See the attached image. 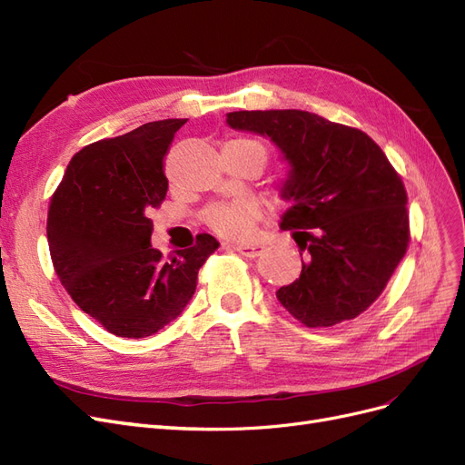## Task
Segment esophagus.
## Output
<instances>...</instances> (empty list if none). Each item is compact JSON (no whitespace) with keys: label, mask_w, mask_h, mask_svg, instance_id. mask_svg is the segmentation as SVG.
<instances>
[{"label":"esophagus","mask_w":465,"mask_h":465,"mask_svg":"<svg viewBox=\"0 0 465 465\" xmlns=\"http://www.w3.org/2000/svg\"><path fill=\"white\" fill-rule=\"evenodd\" d=\"M226 245L233 247L237 252L245 254V257H261V254L264 252V245L262 243H235V245L226 243Z\"/></svg>","instance_id":"esophagus-1"}]
</instances>
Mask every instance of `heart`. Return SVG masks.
<instances>
[{"instance_id": "obj_1", "label": "heart", "mask_w": 465, "mask_h": 465, "mask_svg": "<svg viewBox=\"0 0 465 465\" xmlns=\"http://www.w3.org/2000/svg\"><path fill=\"white\" fill-rule=\"evenodd\" d=\"M247 143H252V141H247ZM254 216H257V206H254L249 199H235V201L216 203L213 206H208L203 218L208 228H213L216 233L223 237H242L249 232Z\"/></svg>"}]
</instances>
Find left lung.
<instances>
[{"label": "left lung", "instance_id": "left-lung-1", "mask_svg": "<svg viewBox=\"0 0 465 465\" xmlns=\"http://www.w3.org/2000/svg\"><path fill=\"white\" fill-rule=\"evenodd\" d=\"M226 124L271 139L288 162L280 228L305 251L302 276L276 292L309 328L361 314L410 243L408 194L369 134L303 110L230 112Z\"/></svg>", "mask_w": 465, "mask_h": 465}]
</instances>
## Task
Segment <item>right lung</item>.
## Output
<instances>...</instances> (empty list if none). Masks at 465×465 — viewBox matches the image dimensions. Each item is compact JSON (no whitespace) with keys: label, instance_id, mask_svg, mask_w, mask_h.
<instances>
[{"label":"right lung","instance_id":"right-lung-1","mask_svg":"<svg viewBox=\"0 0 465 465\" xmlns=\"http://www.w3.org/2000/svg\"><path fill=\"white\" fill-rule=\"evenodd\" d=\"M187 119L144 124L73 156L48 211L59 282L86 314L119 338H146L175 321L218 249L208 233L163 261L153 247V208L166 197L163 158Z\"/></svg>","mask_w":465,"mask_h":465}]
</instances>
